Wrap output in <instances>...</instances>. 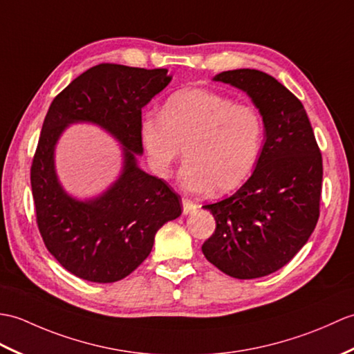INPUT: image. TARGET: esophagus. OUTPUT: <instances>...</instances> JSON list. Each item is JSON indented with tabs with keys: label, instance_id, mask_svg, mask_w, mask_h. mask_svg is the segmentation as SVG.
<instances>
[{
	"label": "esophagus",
	"instance_id": "34e87169",
	"mask_svg": "<svg viewBox=\"0 0 354 354\" xmlns=\"http://www.w3.org/2000/svg\"><path fill=\"white\" fill-rule=\"evenodd\" d=\"M183 215H189V214H192V212L197 209L198 206L197 204H195L194 201H191V200H187V198H183Z\"/></svg>",
	"mask_w": 354,
	"mask_h": 354
}]
</instances>
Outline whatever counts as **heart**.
I'll return each mask as SVG.
<instances>
[{
	"mask_svg": "<svg viewBox=\"0 0 354 354\" xmlns=\"http://www.w3.org/2000/svg\"><path fill=\"white\" fill-rule=\"evenodd\" d=\"M139 140L157 177L167 178L183 154L180 183L189 192L232 191L253 172L263 144L257 109L207 89L178 91L165 101L160 116L147 115Z\"/></svg>",
	"mask_w": 354,
	"mask_h": 354,
	"instance_id": "heart-1",
	"label": "heart"
}]
</instances>
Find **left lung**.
Masks as SVG:
<instances>
[{
	"label": "left lung",
	"instance_id": "obj_1",
	"mask_svg": "<svg viewBox=\"0 0 354 354\" xmlns=\"http://www.w3.org/2000/svg\"><path fill=\"white\" fill-rule=\"evenodd\" d=\"M243 91L262 116L265 142L253 174L232 197L206 204L216 221L203 254L234 279L276 272L292 259L319 216L323 159L301 101L257 69L214 77Z\"/></svg>",
	"mask_w": 354,
	"mask_h": 354
}]
</instances>
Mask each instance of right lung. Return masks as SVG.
Segmentation results:
<instances>
[{
	"label": "right lung",
	"mask_w": 354,
	"mask_h": 354,
	"mask_svg": "<svg viewBox=\"0 0 354 354\" xmlns=\"http://www.w3.org/2000/svg\"><path fill=\"white\" fill-rule=\"evenodd\" d=\"M168 69L101 64L71 82L53 100L31 165L36 221L45 247L71 274L112 283L135 271L151 253L160 227L182 215L180 195L139 168L142 109L162 92ZM98 124L122 144L123 168L93 199L78 201L59 185L53 156L71 123Z\"/></svg>",
	"instance_id": "add662e5"
}]
</instances>
